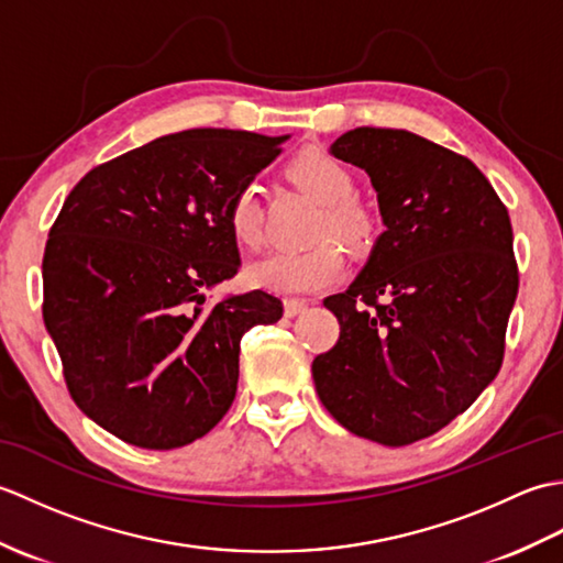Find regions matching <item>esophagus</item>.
<instances>
[{
  "instance_id": "obj_1",
  "label": "esophagus",
  "mask_w": 563,
  "mask_h": 563,
  "mask_svg": "<svg viewBox=\"0 0 563 563\" xmlns=\"http://www.w3.org/2000/svg\"><path fill=\"white\" fill-rule=\"evenodd\" d=\"M283 305H285V317H290V319L307 312V302H302V300H285Z\"/></svg>"
}]
</instances>
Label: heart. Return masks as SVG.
<instances>
[{"instance_id":"obj_1","label":"heart","mask_w":563,"mask_h":563,"mask_svg":"<svg viewBox=\"0 0 563 563\" xmlns=\"http://www.w3.org/2000/svg\"><path fill=\"white\" fill-rule=\"evenodd\" d=\"M292 181L319 202L312 246L297 251H273L249 268L251 280L263 290L280 295H309L331 288L343 275L340 242L353 254L375 244L379 222L373 210L357 202L351 172L321 152H307L290 164ZM230 227L239 244L258 249L263 242V212L256 186L236 194L230 210Z\"/></svg>"}]
</instances>
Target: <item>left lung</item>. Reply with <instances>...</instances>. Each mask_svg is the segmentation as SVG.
Listing matches in <instances>:
<instances>
[{
  "label": "left lung",
  "instance_id": "8db88e82",
  "mask_svg": "<svg viewBox=\"0 0 563 563\" xmlns=\"http://www.w3.org/2000/svg\"><path fill=\"white\" fill-rule=\"evenodd\" d=\"M369 176L387 230L351 288L324 300L341 336L312 363L351 433L401 448L492 385L518 297L512 227L476 166L409 130L355 128L331 145Z\"/></svg>",
  "mask_w": 563,
  "mask_h": 563
}]
</instances>
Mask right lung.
Wrapping results in <instances>:
<instances>
[{"instance_id": "add662e5", "label": "right lung", "mask_w": 563, "mask_h": 563, "mask_svg": "<svg viewBox=\"0 0 563 563\" xmlns=\"http://www.w3.org/2000/svg\"><path fill=\"white\" fill-rule=\"evenodd\" d=\"M290 135L196 128L91 169L43 256V321L71 399L130 445L174 450L230 411L239 343L283 317L263 290L208 302L239 271L230 210Z\"/></svg>"}]
</instances>
